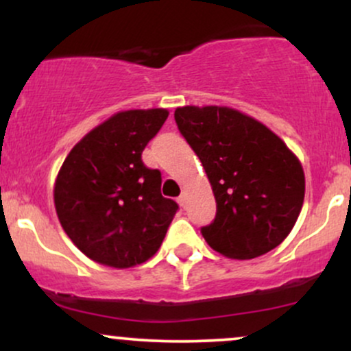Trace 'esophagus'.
<instances>
[{
	"label": "esophagus",
	"instance_id": "obj_1",
	"mask_svg": "<svg viewBox=\"0 0 351 351\" xmlns=\"http://www.w3.org/2000/svg\"><path fill=\"white\" fill-rule=\"evenodd\" d=\"M178 204L181 208H186V195H184V193L178 196Z\"/></svg>",
	"mask_w": 351,
	"mask_h": 351
}]
</instances>
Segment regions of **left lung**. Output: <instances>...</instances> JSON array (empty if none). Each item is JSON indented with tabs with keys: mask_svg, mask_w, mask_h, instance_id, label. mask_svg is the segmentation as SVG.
<instances>
[{
	"mask_svg": "<svg viewBox=\"0 0 351 351\" xmlns=\"http://www.w3.org/2000/svg\"><path fill=\"white\" fill-rule=\"evenodd\" d=\"M175 120L203 163L216 217L201 229L216 252L254 259L295 226L305 196L300 160L254 117L226 106H184Z\"/></svg>",
	"mask_w": 351,
	"mask_h": 351,
	"instance_id": "1",
	"label": "left lung"
}]
</instances>
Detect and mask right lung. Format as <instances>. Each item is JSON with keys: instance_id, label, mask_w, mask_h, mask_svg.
I'll use <instances>...</instances> for the list:
<instances>
[{"instance_id": "obj_1", "label": "right lung", "mask_w": 351, "mask_h": 351, "mask_svg": "<svg viewBox=\"0 0 351 351\" xmlns=\"http://www.w3.org/2000/svg\"><path fill=\"white\" fill-rule=\"evenodd\" d=\"M167 108L117 112L84 135L56 176L59 223L80 252L115 269L143 264L162 245L178 204L163 198L162 173L142 162Z\"/></svg>"}]
</instances>
